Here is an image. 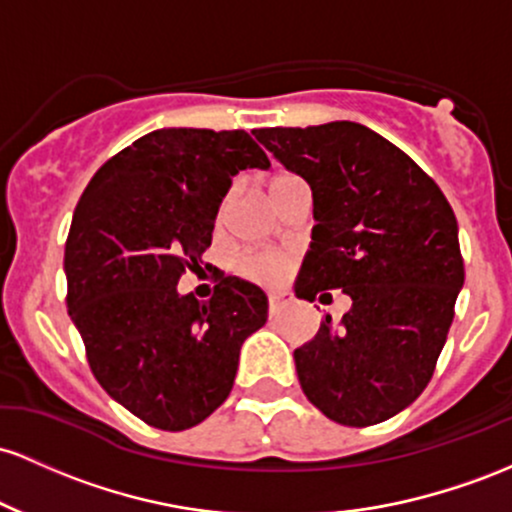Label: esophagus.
<instances>
[{
	"mask_svg": "<svg viewBox=\"0 0 512 512\" xmlns=\"http://www.w3.org/2000/svg\"><path fill=\"white\" fill-rule=\"evenodd\" d=\"M292 302L290 292H268V309H271V317L278 314L285 304Z\"/></svg>",
	"mask_w": 512,
	"mask_h": 512,
	"instance_id": "1",
	"label": "esophagus"
}]
</instances>
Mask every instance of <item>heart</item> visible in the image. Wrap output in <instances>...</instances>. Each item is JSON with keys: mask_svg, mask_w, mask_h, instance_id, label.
Instances as JSON below:
<instances>
[{"mask_svg": "<svg viewBox=\"0 0 512 512\" xmlns=\"http://www.w3.org/2000/svg\"><path fill=\"white\" fill-rule=\"evenodd\" d=\"M287 179H292V176H285V174L275 176V179L271 181V188ZM237 268L241 275H246V278H251V280H275V278H280V273L285 271V258L280 254H275V251H258V254L241 256Z\"/></svg>", "mask_w": 512, "mask_h": 512, "instance_id": "heart-1", "label": "heart"}]
</instances>
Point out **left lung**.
Wrapping results in <instances>:
<instances>
[{"mask_svg":"<svg viewBox=\"0 0 512 512\" xmlns=\"http://www.w3.org/2000/svg\"><path fill=\"white\" fill-rule=\"evenodd\" d=\"M256 140L312 188L317 225L295 295L350 297L338 324L326 314L295 350L302 392L341 426L387 421L426 389L455 317V212L409 154L360 123L261 128Z\"/></svg>","mask_w":512,"mask_h":512,"instance_id":"8db88e82","label":"left lung"}]
</instances>
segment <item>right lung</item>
<instances>
[{"label":"right lung","instance_id":"1","mask_svg":"<svg viewBox=\"0 0 512 512\" xmlns=\"http://www.w3.org/2000/svg\"><path fill=\"white\" fill-rule=\"evenodd\" d=\"M244 130L162 128L108 159L89 181L65 246L67 309L108 396L162 430L198 426L232 392L239 350L268 319L241 278L208 302L179 278L212 241L232 176L268 169Z\"/></svg>","mask_w":512,"mask_h":512}]
</instances>
